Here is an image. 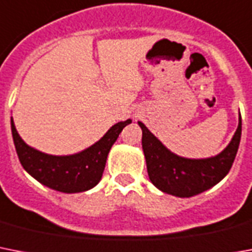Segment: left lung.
Returning <instances> with one entry per match:
<instances>
[{"instance_id":"obj_1","label":"left lung","mask_w":252,"mask_h":252,"mask_svg":"<svg viewBox=\"0 0 252 252\" xmlns=\"http://www.w3.org/2000/svg\"><path fill=\"white\" fill-rule=\"evenodd\" d=\"M138 124L143 131L142 147L151 182L158 190L180 198L200 194L228 174L234 162L242 134L239 114L238 127L229 146L217 156L195 160L181 158L170 152L142 122Z\"/></svg>"}]
</instances>
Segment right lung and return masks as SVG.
<instances>
[{
    "mask_svg": "<svg viewBox=\"0 0 252 252\" xmlns=\"http://www.w3.org/2000/svg\"><path fill=\"white\" fill-rule=\"evenodd\" d=\"M131 120L118 122L98 142L79 154L53 156L27 146L19 136L11 118V134L18 158L24 170L44 186L61 192H82L100 182L110 148Z\"/></svg>",
    "mask_w": 252,
    "mask_h": 252,
    "instance_id": "right-lung-1",
    "label": "right lung"
}]
</instances>
